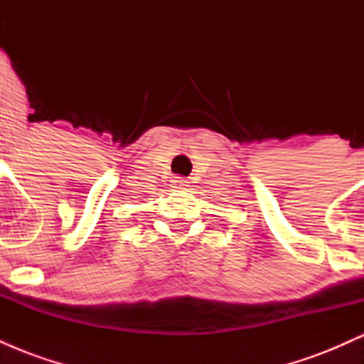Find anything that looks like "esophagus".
Listing matches in <instances>:
<instances>
[{"label":"esophagus","instance_id":"obj_1","mask_svg":"<svg viewBox=\"0 0 364 364\" xmlns=\"http://www.w3.org/2000/svg\"><path fill=\"white\" fill-rule=\"evenodd\" d=\"M173 183H174V186L179 188V190H185V188L190 186V185H188L190 181H188V179H185V178H174Z\"/></svg>","mask_w":364,"mask_h":364}]
</instances>
